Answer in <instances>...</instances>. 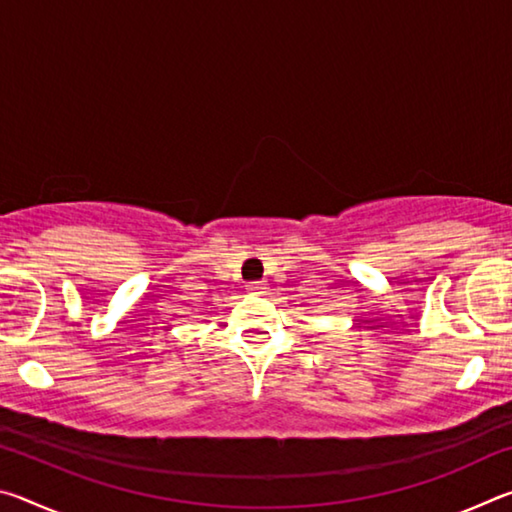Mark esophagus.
Masks as SVG:
<instances>
[{
	"label": "esophagus",
	"instance_id": "1",
	"mask_svg": "<svg viewBox=\"0 0 512 512\" xmlns=\"http://www.w3.org/2000/svg\"><path fill=\"white\" fill-rule=\"evenodd\" d=\"M248 291L250 293H264L266 291V284L264 282H250L248 284Z\"/></svg>",
	"mask_w": 512,
	"mask_h": 512
}]
</instances>
